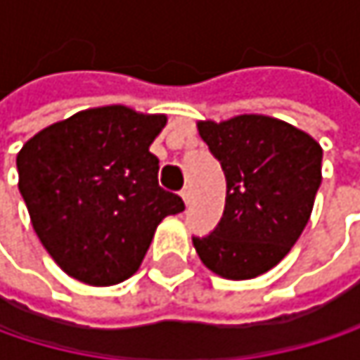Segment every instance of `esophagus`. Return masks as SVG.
<instances>
[{"mask_svg":"<svg viewBox=\"0 0 360 360\" xmlns=\"http://www.w3.org/2000/svg\"><path fill=\"white\" fill-rule=\"evenodd\" d=\"M191 195H193V193H191V187H189V185H185V187L181 189V198H183V202H185V204H189V202H191Z\"/></svg>","mask_w":360,"mask_h":360,"instance_id":"1","label":"esophagus"}]
</instances>
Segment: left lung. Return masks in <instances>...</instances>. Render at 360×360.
<instances>
[{
	"label": "left lung",
	"instance_id": "left-lung-1",
	"mask_svg": "<svg viewBox=\"0 0 360 360\" xmlns=\"http://www.w3.org/2000/svg\"><path fill=\"white\" fill-rule=\"evenodd\" d=\"M200 137L227 181L225 210L204 238L200 260L227 279L273 269L300 238L321 185V146L304 131L260 114L200 122Z\"/></svg>",
	"mask_w": 360,
	"mask_h": 360
}]
</instances>
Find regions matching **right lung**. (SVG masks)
I'll return each instance as SVG.
<instances>
[{
  "label": "right lung",
  "mask_w": 360,
  "mask_h": 360,
  "mask_svg": "<svg viewBox=\"0 0 360 360\" xmlns=\"http://www.w3.org/2000/svg\"><path fill=\"white\" fill-rule=\"evenodd\" d=\"M165 114L124 106L77 112L18 152V187L41 244L70 277L114 285L131 277L158 223L185 210L158 185L152 141Z\"/></svg>",
  "instance_id": "add662e5"
}]
</instances>
